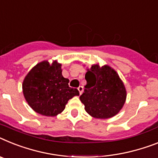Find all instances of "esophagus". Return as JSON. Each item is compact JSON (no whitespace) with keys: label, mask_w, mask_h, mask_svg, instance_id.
<instances>
[{"label":"esophagus","mask_w":158,"mask_h":158,"mask_svg":"<svg viewBox=\"0 0 158 158\" xmlns=\"http://www.w3.org/2000/svg\"><path fill=\"white\" fill-rule=\"evenodd\" d=\"M78 90H79V94L81 95V94L83 93V86H79V87H78Z\"/></svg>","instance_id":"1"}]
</instances>
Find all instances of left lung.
<instances>
[{"instance_id":"8db88e82","label":"left lung","mask_w":158,"mask_h":158,"mask_svg":"<svg viewBox=\"0 0 158 158\" xmlns=\"http://www.w3.org/2000/svg\"><path fill=\"white\" fill-rule=\"evenodd\" d=\"M87 84L79 96L91 116L107 119L120 112L126 99V90L117 73L108 66L93 65L85 75Z\"/></svg>"}]
</instances>
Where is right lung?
<instances>
[{"mask_svg":"<svg viewBox=\"0 0 158 158\" xmlns=\"http://www.w3.org/2000/svg\"><path fill=\"white\" fill-rule=\"evenodd\" d=\"M69 79L62 75L61 64L47 61L37 64L28 73L22 84L24 96L38 113L55 116L61 113L70 99L79 95L76 88L69 87Z\"/></svg>","mask_w":158,"mask_h":158,"instance_id":"add662e5","label":"right lung"}]
</instances>
